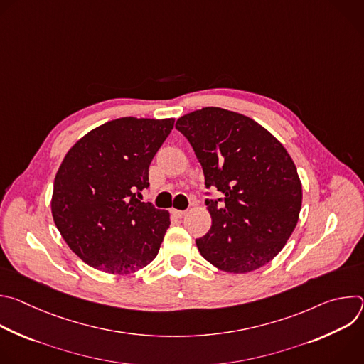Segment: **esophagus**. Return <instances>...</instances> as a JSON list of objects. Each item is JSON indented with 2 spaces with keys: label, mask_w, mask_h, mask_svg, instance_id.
Listing matches in <instances>:
<instances>
[{
  "label": "esophagus",
  "mask_w": 364,
  "mask_h": 364,
  "mask_svg": "<svg viewBox=\"0 0 364 364\" xmlns=\"http://www.w3.org/2000/svg\"><path fill=\"white\" fill-rule=\"evenodd\" d=\"M173 213H174L177 218H180V219H181V218H184V216L187 215V212H186V210H173Z\"/></svg>",
  "instance_id": "34e87169"
}]
</instances>
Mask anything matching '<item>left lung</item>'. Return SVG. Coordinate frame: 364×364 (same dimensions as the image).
I'll return each mask as SVG.
<instances>
[{
  "label": "left lung",
  "mask_w": 364,
  "mask_h": 364,
  "mask_svg": "<svg viewBox=\"0 0 364 364\" xmlns=\"http://www.w3.org/2000/svg\"><path fill=\"white\" fill-rule=\"evenodd\" d=\"M201 164L212 228L196 239L201 256L222 271L267 265L294 232L302 203L296 167L282 144L253 119L203 108L177 119ZM210 193H207L209 196Z\"/></svg>",
  "instance_id": "1"
}]
</instances>
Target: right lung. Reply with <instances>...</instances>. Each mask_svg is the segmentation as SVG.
I'll return each instance as SVG.
<instances>
[{
    "instance_id": "obj_1",
    "label": "right lung",
    "mask_w": 364,
    "mask_h": 364,
    "mask_svg": "<svg viewBox=\"0 0 364 364\" xmlns=\"http://www.w3.org/2000/svg\"><path fill=\"white\" fill-rule=\"evenodd\" d=\"M173 127V118H119L92 129L66 154L51 215L69 247L92 268L131 274L157 256L170 215L139 198Z\"/></svg>"
}]
</instances>
